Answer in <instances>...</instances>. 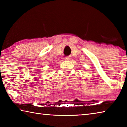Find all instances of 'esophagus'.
Masks as SVG:
<instances>
[{
  "label": "esophagus",
  "mask_w": 127,
  "mask_h": 127,
  "mask_svg": "<svg viewBox=\"0 0 127 127\" xmlns=\"http://www.w3.org/2000/svg\"><path fill=\"white\" fill-rule=\"evenodd\" d=\"M70 59H71L70 57H66L64 58V60H65V61H70Z\"/></svg>",
  "instance_id": "34e87169"
}]
</instances>
